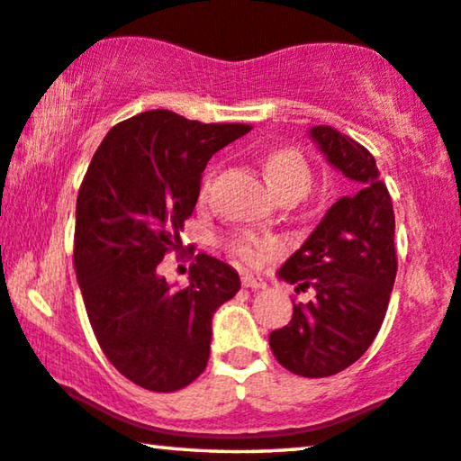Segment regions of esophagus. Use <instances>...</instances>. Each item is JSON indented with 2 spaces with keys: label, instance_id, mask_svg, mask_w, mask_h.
Returning a JSON list of instances; mask_svg holds the SVG:
<instances>
[{
  "label": "esophagus",
  "instance_id": "1",
  "mask_svg": "<svg viewBox=\"0 0 461 461\" xmlns=\"http://www.w3.org/2000/svg\"><path fill=\"white\" fill-rule=\"evenodd\" d=\"M243 286L245 288H253V290H259V288H266V280L261 278V276H255V274H245L243 276Z\"/></svg>",
  "mask_w": 461,
  "mask_h": 461
}]
</instances>
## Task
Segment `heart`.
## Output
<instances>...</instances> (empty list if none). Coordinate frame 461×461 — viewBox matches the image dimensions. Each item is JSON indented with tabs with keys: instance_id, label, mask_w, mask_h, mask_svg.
Masks as SVG:
<instances>
[{
	"instance_id": "1",
	"label": "heart",
	"mask_w": 461,
	"mask_h": 461,
	"mask_svg": "<svg viewBox=\"0 0 461 461\" xmlns=\"http://www.w3.org/2000/svg\"><path fill=\"white\" fill-rule=\"evenodd\" d=\"M266 179L270 183L276 195L288 194V191H296V194L304 195L311 187V167L304 160L299 150L293 148H282V150L272 152L266 160ZM232 251H235L240 259L249 261V264H258V261L266 259L267 255L276 251V243L272 239L261 237H239L232 240Z\"/></svg>"
}]
</instances>
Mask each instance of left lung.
I'll use <instances>...</instances> for the list:
<instances>
[{"instance_id": "obj_1", "label": "left lung", "mask_w": 461, "mask_h": 461, "mask_svg": "<svg viewBox=\"0 0 461 461\" xmlns=\"http://www.w3.org/2000/svg\"><path fill=\"white\" fill-rule=\"evenodd\" d=\"M320 152L354 183L307 240L285 261L278 278L296 293L313 290L309 303L293 304V320L270 334L278 363L301 377H330L363 357L384 323L398 259L392 197L379 179L373 154L330 125L309 130Z\"/></svg>"}]
</instances>
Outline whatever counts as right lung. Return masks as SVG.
<instances>
[{"mask_svg": "<svg viewBox=\"0 0 461 461\" xmlns=\"http://www.w3.org/2000/svg\"><path fill=\"white\" fill-rule=\"evenodd\" d=\"M251 131L243 123H200L157 109L104 136L76 202L74 264L104 357L133 384L176 392L203 373L212 317L239 293V274L197 255L189 286L158 274L200 195L212 154Z\"/></svg>", "mask_w": 461, "mask_h": 461, "instance_id": "obj_1", "label": "right lung"}]
</instances>
